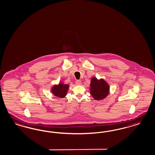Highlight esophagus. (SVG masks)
Returning a JSON list of instances; mask_svg holds the SVG:
<instances>
[{
  "instance_id": "esophagus-1",
  "label": "esophagus",
  "mask_w": 155,
  "mask_h": 155,
  "mask_svg": "<svg viewBox=\"0 0 155 155\" xmlns=\"http://www.w3.org/2000/svg\"><path fill=\"white\" fill-rule=\"evenodd\" d=\"M75 83L78 85H80L81 84V81L80 80H77L76 82H75Z\"/></svg>"
}]
</instances>
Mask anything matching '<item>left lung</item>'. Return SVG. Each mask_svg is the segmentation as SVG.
I'll list each match as a JSON object with an SVG mask.
<instances>
[{
    "label": "left lung",
    "instance_id": "obj_1",
    "mask_svg": "<svg viewBox=\"0 0 155 155\" xmlns=\"http://www.w3.org/2000/svg\"><path fill=\"white\" fill-rule=\"evenodd\" d=\"M91 94L96 100L105 98L107 96L109 86L104 80H98L96 78H93L91 80Z\"/></svg>",
    "mask_w": 155,
    "mask_h": 155
}]
</instances>
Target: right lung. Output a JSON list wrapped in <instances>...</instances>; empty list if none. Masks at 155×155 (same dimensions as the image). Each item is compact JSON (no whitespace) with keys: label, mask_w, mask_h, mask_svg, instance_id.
Instances as JSON below:
<instances>
[{"label":"right lung","mask_w":155,"mask_h":155,"mask_svg":"<svg viewBox=\"0 0 155 155\" xmlns=\"http://www.w3.org/2000/svg\"><path fill=\"white\" fill-rule=\"evenodd\" d=\"M68 89L69 85L59 84L58 85L54 86L52 89V92L55 96L63 98L66 96Z\"/></svg>","instance_id":"1"}]
</instances>
